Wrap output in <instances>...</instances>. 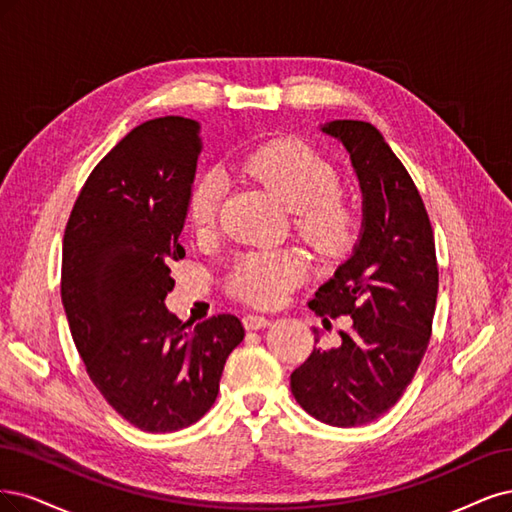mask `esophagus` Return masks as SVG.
I'll use <instances>...</instances> for the list:
<instances>
[{
	"instance_id": "34e87169",
	"label": "esophagus",
	"mask_w": 512,
	"mask_h": 512,
	"mask_svg": "<svg viewBox=\"0 0 512 512\" xmlns=\"http://www.w3.org/2000/svg\"><path fill=\"white\" fill-rule=\"evenodd\" d=\"M244 325H246V329H259V327L270 325V319L263 317V315H257V312H246Z\"/></svg>"
}]
</instances>
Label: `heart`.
Masks as SVG:
<instances>
[{"instance_id": "heart-1", "label": "heart", "mask_w": 512, "mask_h": 512, "mask_svg": "<svg viewBox=\"0 0 512 512\" xmlns=\"http://www.w3.org/2000/svg\"><path fill=\"white\" fill-rule=\"evenodd\" d=\"M244 170L293 210L300 238L321 257H336L353 238V212L338 195L340 176L315 148L300 140H274L244 159ZM227 185L219 172H204L189 191L187 212L200 234L219 223ZM308 263L300 251H259L236 259L229 289L240 300L270 306L302 283Z\"/></svg>"}]
</instances>
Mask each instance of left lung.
<instances>
[{
  "label": "left lung",
  "mask_w": 512,
  "mask_h": 512,
  "mask_svg": "<svg viewBox=\"0 0 512 512\" xmlns=\"http://www.w3.org/2000/svg\"><path fill=\"white\" fill-rule=\"evenodd\" d=\"M325 134L351 155L364 229L353 255L308 306L321 317L349 315L338 349H312L291 374V393L315 419L366 425L402 398L432 336L438 261L417 185L381 131L364 121H332ZM327 321V319H325Z\"/></svg>",
  "instance_id": "obj_1"
}]
</instances>
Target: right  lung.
<instances>
[{
	"instance_id": "1",
	"label": "right lung",
	"mask_w": 512,
	"mask_h": 512,
	"mask_svg": "<svg viewBox=\"0 0 512 512\" xmlns=\"http://www.w3.org/2000/svg\"><path fill=\"white\" fill-rule=\"evenodd\" d=\"M200 125L161 117L134 127L82 185L63 236L61 300L87 374L142 432L200 421L225 359L244 338L236 315L193 327L166 308L170 263L200 155Z\"/></svg>"
}]
</instances>
